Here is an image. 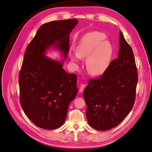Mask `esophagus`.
Returning <instances> with one entry per match:
<instances>
[{
    "label": "esophagus",
    "mask_w": 152,
    "mask_h": 152,
    "mask_svg": "<svg viewBox=\"0 0 152 152\" xmlns=\"http://www.w3.org/2000/svg\"><path fill=\"white\" fill-rule=\"evenodd\" d=\"M85 87H86V85H85V84H81V85H80V93H82L83 91V90H84V89L85 88Z\"/></svg>",
    "instance_id": "esophagus-1"
}]
</instances>
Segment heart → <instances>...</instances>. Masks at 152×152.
<instances>
[{
    "mask_svg": "<svg viewBox=\"0 0 152 152\" xmlns=\"http://www.w3.org/2000/svg\"><path fill=\"white\" fill-rule=\"evenodd\" d=\"M104 33L93 31L83 37L76 47V53L72 60L76 61L78 57L86 58V69L93 76H100L108 69L114 56V47L112 43L105 40Z\"/></svg>",
    "mask_w": 152,
    "mask_h": 152,
    "instance_id": "obj_1",
    "label": "heart"
}]
</instances>
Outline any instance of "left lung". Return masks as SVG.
<instances>
[{
  "label": "left lung",
  "mask_w": 152,
  "mask_h": 152,
  "mask_svg": "<svg viewBox=\"0 0 152 152\" xmlns=\"http://www.w3.org/2000/svg\"><path fill=\"white\" fill-rule=\"evenodd\" d=\"M118 57L97 79L89 80L83 91L89 125L107 131L117 126L134 104L138 72L131 47L119 33Z\"/></svg>",
  "instance_id": "obj_1"
}]
</instances>
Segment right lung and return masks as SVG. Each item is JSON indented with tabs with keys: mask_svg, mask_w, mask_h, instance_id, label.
Instances as JSON below:
<instances>
[{
	"mask_svg": "<svg viewBox=\"0 0 152 152\" xmlns=\"http://www.w3.org/2000/svg\"><path fill=\"white\" fill-rule=\"evenodd\" d=\"M76 19L43 24L29 44L19 76L20 104L29 119L42 129L64 123L70 103L77 94V76L63 69L69 50V34ZM51 48L60 51L61 62L45 56Z\"/></svg>",
	"mask_w": 152,
	"mask_h": 152,
	"instance_id": "right-lung-1",
	"label": "right lung"
}]
</instances>
